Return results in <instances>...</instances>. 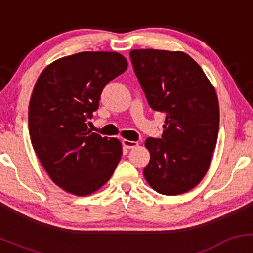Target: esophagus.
Wrapping results in <instances>:
<instances>
[{
	"label": "esophagus",
	"mask_w": 253,
	"mask_h": 253,
	"mask_svg": "<svg viewBox=\"0 0 253 253\" xmlns=\"http://www.w3.org/2000/svg\"><path fill=\"white\" fill-rule=\"evenodd\" d=\"M123 144L126 149H134V147H136L139 145L136 141H130V140H127V139H124Z\"/></svg>",
	"instance_id": "esophagus-1"
}]
</instances>
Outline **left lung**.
Wrapping results in <instances>:
<instances>
[{
  "mask_svg": "<svg viewBox=\"0 0 253 253\" xmlns=\"http://www.w3.org/2000/svg\"><path fill=\"white\" fill-rule=\"evenodd\" d=\"M135 76L150 107L165 113L162 138H147L144 176L163 195L196 187L210 168L219 133V102L201 66L181 51L133 50Z\"/></svg>",
  "mask_w": 253,
  "mask_h": 253,
  "instance_id": "obj_1",
  "label": "left lung"
}]
</instances>
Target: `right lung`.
I'll list each match as a JSON object with an SVG mask.
<instances>
[{"instance_id": "right-lung-1", "label": "right lung", "mask_w": 253, "mask_h": 253, "mask_svg": "<svg viewBox=\"0 0 253 253\" xmlns=\"http://www.w3.org/2000/svg\"><path fill=\"white\" fill-rule=\"evenodd\" d=\"M117 52H81L46 66L28 107L31 141L51 179L74 195L92 194L110 178L123 155L117 138L88 129L107 83L126 71Z\"/></svg>"}]
</instances>
